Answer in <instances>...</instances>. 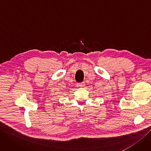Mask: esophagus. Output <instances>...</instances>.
Listing matches in <instances>:
<instances>
[{
	"instance_id": "esophagus-1",
	"label": "esophagus",
	"mask_w": 151,
	"mask_h": 151,
	"mask_svg": "<svg viewBox=\"0 0 151 151\" xmlns=\"http://www.w3.org/2000/svg\"><path fill=\"white\" fill-rule=\"evenodd\" d=\"M78 86H80V87H83V86H84V85H85V83H83V82H82V83H78V85H77Z\"/></svg>"
}]
</instances>
